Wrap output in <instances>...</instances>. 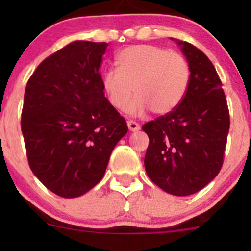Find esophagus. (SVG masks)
<instances>
[{"instance_id":"1","label":"esophagus","mask_w":251,"mask_h":251,"mask_svg":"<svg viewBox=\"0 0 251 251\" xmlns=\"http://www.w3.org/2000/svg\"><path fill=\"white\" fill-rule=\"evenodd\" d=\"M127 126L131 131H138V129H140L139 124H138L137 122H133V120H128Z\"/></svg>"}]
</instances>
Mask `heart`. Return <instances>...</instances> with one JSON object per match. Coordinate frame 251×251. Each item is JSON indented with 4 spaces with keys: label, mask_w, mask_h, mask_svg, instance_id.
<instances>
[{
    "label": "heart",
    "mask_w": 251,
    "mask_h": 251,
    "mask_svg": "<svg viewBox=\"0 0 251 251\" xmlns=\"http://www.w3.org/2000/svg\"><path fill=\"white\" fill-rule=\"evenodd\" d=\"M118 67L102 74V87L109 103L126 111L143 113L151 109L166 114L183 101L191 80V68L186 57L153 45L125 48L117 56Z\"/></svg>",
    "instance_id": "heart-1"
}]
</instances>
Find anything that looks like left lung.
Segmentation results:
<instances>
[{
	"mask_svg": "<svg viewBox=\"0 0 251 251\" xmlns=\"http://www.w3.org/2000/svg\"><path fill=\"white\" fill-rule=\"evenodd\" d=\"M191 68L190 86L174 111L144 124L149 135L146 174L168 194L198 192L221 171L230 128L222 81L209 57L179 41Z\"/></svg>",
	"mask_w": 251,
	"mask_h": 251,
	"instance_id": "obj_1",
	"label": "left lung"
}]
</instances>
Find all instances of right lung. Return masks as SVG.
I'll return each instance as SVG.
<instances>
[{
    "instance_id": "right-lung-1",
    "label": "right lung",
    "mask_w": 251,
    "mask_h": 251,
    "mask_svg": "<svg viewBox=\"0 0 251 251\" xmlns=\"http://www.w3.org/2000/svg\"><path fill=\"white\" fill-rule=\"evenodd\" d=\"M108 43L73 41L46 57L28 80L21 129L33 174L63 198L102 179L109 155L127 133L105 98L100 67Z\"/></svg>"
}]
</instances>
